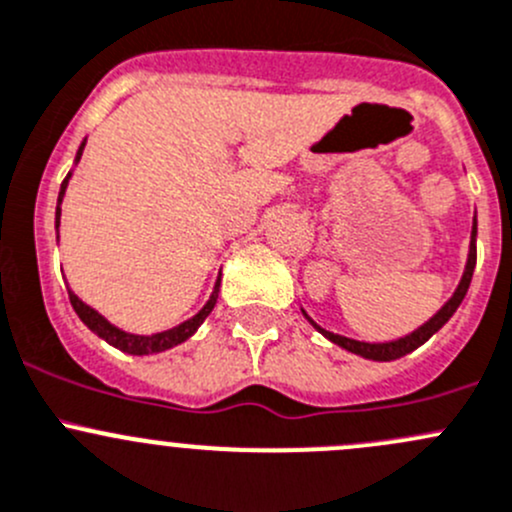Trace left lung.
<instances>
[{
  "mask_svg": "<svg viewBox=\"0 0 512 512\" xmlns=\"http://www.w3.org/2000/svg\"><path fill=\"white\" fill-rule=\"evenodd\" d=\"M476 235H478V223H476V218H473L471 247H468V262H466V270H463V277H461V282H458L456 292H453V297L448 299V302L443 304V307L438 309V312L433 314V317L428 319L426 324H421V327H418L416 332L406 334V337L394 339V342H384V344L356 342V339L342 337V334H334V332H327V329H322L317 322H314L312 317H309L307 312H304V309H302V314H304V317H307V322L312 324V327L317 329L319 334H322V337H327L329 342L337 344V347H342V349H347V352L359 354V356H364V359H371V361H394V359H401V356L411 354V352H414V349L421 347V344H426L428 339H431L433 334H436L438 329H441L443 324H446L448 319L453 317V312H456V309L461 307L463 297H466L468 287H471L473 270H476Z\"/></svg>",
  "mask_w": 512,
  "mask_h": 512,
  "instance_id": "8db88e82",
  "label": "left lung"
}]
</instances>
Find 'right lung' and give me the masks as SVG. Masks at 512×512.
Here are the masks:
<instances>
[{"label": "right lung", "instance_id": "obj_1", "mask_svg": "<svg viewBox=\"0 0 512 512\" xmlns=\"http://www.w3.org/2000/svg\"><path fill=\"white\" fill-rule=\"evenodd\" d=\"M84 146H86V141H81L79 151H76L74 163H79V160H81ZM69 178H71V170H69V175H66V178H64V183H61L59 200H56V240H59L61 200H64V195H66V185H69ZM218 292H220V277H218V282H215L210 299H208V302H205V307L200 309V312L195 314V317L185 319V322H180L178 327L165 329V332H158V334H131V332H123V329H118L116 324L108 322V319L103 317V314H98L94 307H89V304H86V302H81V299L76 297V294L71 292V289H69V299H71V307H74V312L79 314L81 322H84L86 327L91 329V332L98 334V337H101L103 342H108V344H111V347L121 349V352H126V354L143 356V354H158V352H165V349H173V347H178V344H183L185 339L193 337V334L198 332L200 324L205 322V317H208V314L213 312L215 302H218Z\"/></svg>", "mask_w": 512, "mask_h": 512}]
</instances>
